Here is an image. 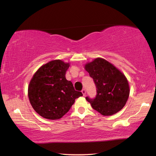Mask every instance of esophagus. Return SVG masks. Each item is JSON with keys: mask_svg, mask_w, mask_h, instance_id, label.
<instances>
[{"mask_svg": "<svg viewBox=\"0 0 156 156\" xmlns=\"http://www.w3.org/2000/svg\"><path fill=\"white\" fill-rule=\"evenodd\" d=\"M82 94H83V96L86 95V90H85V89H83V90H82Z\"/></svg>", "mask_w": 156, "mask_h": 156, "instance_id": "esophagus-1", "label": "esophagus"}]
</instances>
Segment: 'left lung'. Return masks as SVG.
I'll return each mask as SVG.
<instances>
[{"mask_svg":"<svg viewBox=\"0 0 156 156\" xmlns=\"http://www.w3.org/2000/svg\"><path fill=\"white\" fill-rule=\"evenodd\" d=\"M84 68L93 78L97 87L96 97H86V100L102 115L111 116L120 111L130 92L128 80L123 73L101 58L87 63Z\"/></svg>","mask_w":156,"mask_h":156,"instance_id":"8db88e82","label":"left lung"}]
</instances>
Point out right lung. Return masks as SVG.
Returning <instances> with one entry per match:
<instances>
[{"mask_svg":"<svg viewBox=\"0 0 156 156\" xmlns=\"http://www.w3.org/2000/svg\"><path fill=\"white\" fill-rule=\"evenodd\" d=\"M69 63L55 59L41 66L33 76L28 87V97L34 110L50 120L61 119L70 109L75 99L82 97L66 78Z\"/></svg>","mask_w":156,"mask_h":156,"instance_id":"1","label":"right lung"}]
</instances>
